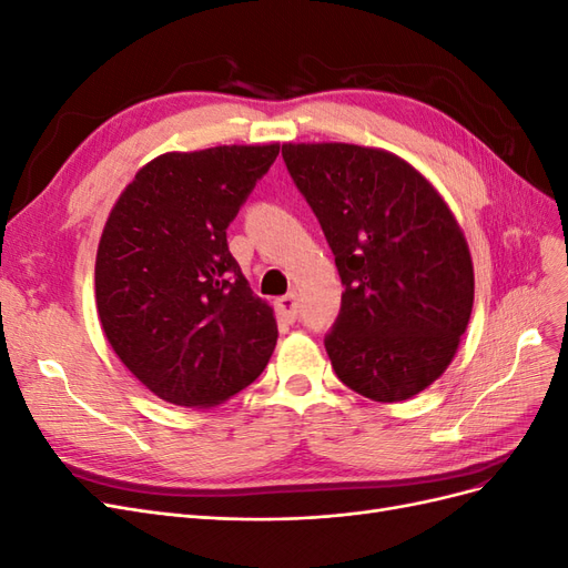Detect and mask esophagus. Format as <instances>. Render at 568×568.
I'll return each mask as SVG.
<instances>
[{
    "label": "esophagus",
    "mask_w": 568,
    "mask_h": 568,
    "mask_svg": "<svg viewBox=\"0 0 568 568\" xmlns=\"http://www.w3.org/2000/svg\"><path fill=\"white\" fill-rule=\"evenodd\" d=\"M298 298H296V294H288V296H282L280 301H277V311H280V315L286 320V322H296V317H298Z\"/></svg>",
    "instance_id": "34e87169"
}]
</instances>
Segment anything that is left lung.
<instances>
[{"label":"left lung","mask_w":568,"mask_h":568,"mask_svg":"<svg viewBox=\"0 0 568 568\" xmlns=\"http://www.w3.org/2000/svg\"><path fill=\"white\" fill-rule=\"evenodd\" d=\"M341 274L324 348L338 379L398 403L450 365L474 305V267L448 205L415 168L382 149L284 144Z\"/></svg>","instance_id":"8db88e82"}]
</instances>
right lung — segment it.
I'll list each match as a JSON object with an SVG mask.
<instances>
[{
	"mask_svg": "<svg viewBox=\"0 0 568 568\" xmlns=\"http://www.w3.org/2000/svg\"><path fill=\"white\" fill-rule=\"evenodd\" d=\"M277 156V144L163 153L106 220L99 320L123 365L168 403L227 400L274 351L277 322L230 253L227 227Z\"/></svg>",
	"mask_w": 568,
	"mask_h": 568,
	"instance_id": "right-lung-1",
	"label": "right lung"
}]
</instances>
